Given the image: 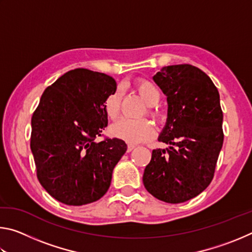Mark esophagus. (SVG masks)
Segmentation results:
<instances>
[{"label": "esophagus", "mask_w": 252, "mask_h": 252, "mask_svg": "<svg viewBox=\"0 0 252 252\" xmlns=\"http://www.w3.org/2000/svg\"><path fill=\"white\" fill-rule=\"evenodd\" d=\"M135 148V146L134 144H127V152H130V151H132L133 150V149Z\"/></svg>", "instance_id": "1"}]
</instances>
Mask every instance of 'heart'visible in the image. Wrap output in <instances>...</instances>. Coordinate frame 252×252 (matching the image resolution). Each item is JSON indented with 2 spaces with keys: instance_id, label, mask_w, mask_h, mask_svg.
Masks as SVG:
<instances>
[{
  "instance_id": "heart-1",
  "label": "heart",
  "mask_w": 252,
  "mask_h": 252,
  "mask_svg": "<svg viewBox=\"0 0 252 252\" xmlns=\"http://www.w3.org/2000/svg\"><path fill=\"white\" fill-rule=\"evenodd\" d=\"M133 87L139 93L141 99L148 105H155L160 99V92L155 84L148 80L135 81ZM123 97V91L121 88H116L105 97L104 111L111 120H114L119 117L121 110V103ZM110 133L116 138L125 140L130 143H139L151 140L155 136V127L146 119H133L122 118L113 123L110 126Z\"/></svg>"
}]
</instances>
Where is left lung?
I'll list each match as a JSON object with an SVG mask.
<instances>
[{"instance_id": "1", "label": "left lung", "mask_w": 252, "mask_h": 252, "mask_svg": "<svg viewBox=\"0 0 252 252\" xmlns=\"http://www.w3.org/2000/svg\"><path fill=\"white\" fill-rule=\"evenodd\" d=\"M153 81L168 102L158 140L170 147L152 151L143 185L161 201L186 202L201 193L215 174L223 143L219 92L203 71L190 64L162 67Z\"/></svg>"}]
</instances>
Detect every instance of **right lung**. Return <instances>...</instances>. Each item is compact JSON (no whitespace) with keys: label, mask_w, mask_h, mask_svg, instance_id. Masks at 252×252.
<instances>
[{"label":"right lung","mask_w":252,"mask_h":252,"mask_svg":"<svg viewBox=\"0 0 252 252\" xmlns=\"http://www.w3.org/2000/svg\"><path fill=\"white\" fill-rule=\"evenodd\" d=\"M116 88L112 76L74 69L42 94L31 121V150L37 179L58 201L83 206L108 191L126 144L117 138L94 140L108 126L103 103Z\"/></svg>","instance_id":"obj_1"}]
</instances>
